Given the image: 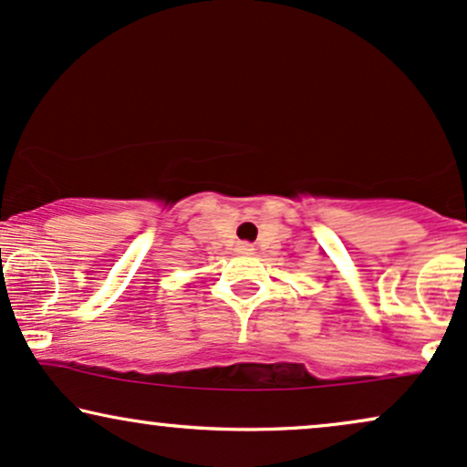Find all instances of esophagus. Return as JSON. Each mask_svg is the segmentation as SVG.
<instances>
[{"instance_id":"esophagus-1","label":"esophagus","mask_w":467,"mask_h":467,"mask_svg":"<svg viewBox=\"0 0 467 467\" xmlns=\"http://www.w3.org/2000/svg\"><path fill=\"white\" fill-rule=\"evenodd\" d=\"M252 250L254 248H252V244H248V241H241V244L237 245V252H241V254H250Z\"/></svg>"}]
</instances>
